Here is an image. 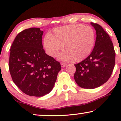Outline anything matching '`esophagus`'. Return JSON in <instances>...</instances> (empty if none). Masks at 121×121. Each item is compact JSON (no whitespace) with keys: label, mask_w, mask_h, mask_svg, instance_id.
I'll use <instances>...</instances> for the list:
<instances>
[{"label":"esophagus","mask_w":121,"mask_h":121,"mask_svg":"<svg viewBox=\"0 0 121 121\" xmlns=\"http://www.w3.org/2000/svg\"><path fill=\"white\" fill-rule=\"evenodd\" d=\"M61 66H62V67H65L66 65H67V64L65 63H63V62H62L61 63Z\"/></svg>","instance_id":"esophagus-1"}]
</instances>
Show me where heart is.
Wrapping results in <instances>:
<instances>
[{"mask_svg": "<svg viewBox=\"0 0 121 121\" xmlns=\"http://www.w3.org/2000/svg\"><path fill=\"white\" fill-rule=\"evenodd\" d=\"M95 33L91 27L70 25L54 29L44 38V47L47 53L56 57L64 46L65 53L59 56L62 60L79 62L90 54L95 43Z\"/></svg>", "mask_w": 121, "mask_h": 121, "instance_id": "b5f03b06", "label": "heart"}]
</instances>
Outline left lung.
I'll list each match as a JSON object with an SVG mask.
<instances>
[{
  "mask_svg": "<svg viewBox=\"0 0 121 121\" xmlns=\"http://www.w3.org/2000/svg\"><path fill=\"white\" fill-rule=\"evenodd\" d=\"M91 25L96 32L95 46L86 58L74 64V77L80 87L92 89L101 86L110 78L115 65L116 53L108 34L100 25L93 22Z\"/></svg>",
  "mask_w": 121,
  "mask_h": 121,
  "instance_id": "8db88e82",
  "label": "left lung"
}]
</instances>
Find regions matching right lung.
Listing matches in <instances>:
<instances>
[{
    "mask_svg": "<svg viewBox=\"0 0 121 121\" xmlns=\"http://www.w3.org/2000/svg\"><path fill=\"white\" fill-rule=\"evenodd\" d=\"M43 34L39 28L24 30L16 36L10 48L9 67L13 82L32 96L49 93L61 70L60 63L43 49Z\"/></svg>",
    "mask_w": 121,
    "mask_h": 121,
    "instance_id": "right-lung-1",
    "label": "right lung"
}]
</instances>
